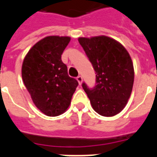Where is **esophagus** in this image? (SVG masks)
Listing matches in <instances>:
<instances>
[{
  "instance_id": "34e87169",
  "label": "esophagus",
  "mask_w": 157,
  "mask_h": 157,
  "mask_svg": "<svg viewBox=\"0 0 157 157\" xmlns=\"http://www.w3.org/2000/svg\"><path fill=\"white\" fill-rule=\"evenodd\" d=\"M76 80L78 81L79 85H81L82 84V81H83V78H82V76H78L76 77Z\"/></svg>"
}]
</instances>
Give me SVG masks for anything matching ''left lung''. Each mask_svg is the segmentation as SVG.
<instances>
[{"mask_svg": "<svg viewBox=\"0 0 157 157\" xmlns=\"http://www.w3.org/2000/svg\"><path fill=\"white\" fill-rule=\"evenodd\" d=\"M78 40L97 74L93 89L82 84L91 106L101 116H116L124 109L131 94L134 80L131 58L121 43L106 36Z\"/></svg>", "mask_w": 157, "mask_h": 157, "instance_id": "obj_1", "label": "left lung"}]
</instances>
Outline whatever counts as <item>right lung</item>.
<instances>
[{
    "label": "right lung",
    "mask_w": 157,
    "mask_h": 157,
    "mask_svg": "<svg viewBox=\"0 0 157 157\" xmlns=\"http://www.w3.org/2000/svg\"><path fill=\"white\" fill-rule=\"evenodd\" d=\"M70 40L69 36H46L36 43L23 59V83L36 107L48 117L59 116L68 108L78 86L61 59Z\"/></svg>",
    "instance_id": "add662e5"
}]
</instances>
